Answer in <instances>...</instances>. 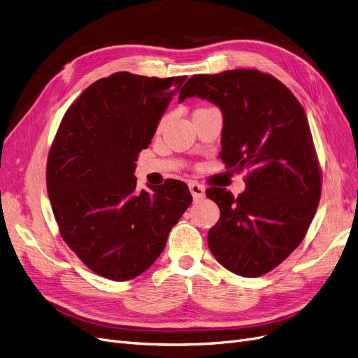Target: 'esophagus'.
I'll return each mask as SVG.
<instances>
[{
	"label": "esophagus",
	"mask_w": 358,
	"mask_h": 358,
	"mask_svg": "<svg viewBox=\"0 0 358 358\" xmlns=\"http://www.w3.org/2000/svg\"><path fill=\"white\" fill-rule=\"evenodd\" d=\"M189 191L192 194L194 200H200V199L204 197V187L200 185V183H197V182H191L189 183Z\"/></svg>",
	"instance_id": "1"
}]
</instances>
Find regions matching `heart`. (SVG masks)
I'll use <instances>...</instances> for the list:
<instances>
[{"label": "heart", "instance_id": "1", "mask_svg": "<svg viewBox=\"0 0 358 358\" xmlns=\"http://www.w3.org/2000/svg\"><path fill=\"white\" fill-rule=\"evenodd\" d=\"M162 122H164V119H162V121H161V122H159V128H161V127H162Z\"/></svg>", "mask_w": 358, "mask_h": 358}]
</instances>
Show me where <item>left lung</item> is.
Returning <instances> with one entry per match:
<instances>
[{
	"label": "left lung",
	"instance_id": "8db88e82",
	"mask_svg": "<svg viewBox=\"0 0 358 358\" xmlns=\"http://www.w3.org/2000/svg\"><path fill=\"white\" fill-rule=\"evenodd\" d=\"M188 96L220 107V158L248 171L237 197L225 188L206 191L221 210L208 234L210 251L236 275H266L301 243L320 203L321 169L306 113L282 82L249 69L192 76L179 101Z\"/></svg>",
	"mask_w": 358,
	"mask_h": 358
}]
</instances>
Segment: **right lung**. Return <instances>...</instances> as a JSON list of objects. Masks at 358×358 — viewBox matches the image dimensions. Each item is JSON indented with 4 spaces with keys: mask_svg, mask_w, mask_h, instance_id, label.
Segmentation results:
<instances>
[{
    "mask_svg": "<svg viewBox=\"0 0 358 358\" xmlns=\"http://www.w3.org/2000/svg\"><path fill=\"white\" fill-rule=\"evenodd\" d=\"M187 76L115 73L86 88L64 115L46 182L62 239L94 273L128 280L155 263L192 203L185 182L137 191L134 169Z\"/></svg>",
    "mask_w": 358,
    "mask_h": 358,
    "instance_id": "obj_1",
    "label": "right lung"
}]
</instances>
